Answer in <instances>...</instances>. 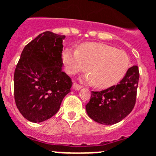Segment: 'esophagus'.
<instances>
[{"instance_id": "1", "label": "esophagus", "mask_w": 156, "mask_h": 156, "mask_svg": "<svg viewBox=\"0 0 156 156\" xmlns=\"http://www.w3.org/2000/svg\"><path fill=\"white\" fill-rule=\"evenodd\" d=\"M73 89L75 90H79L82 88V86L81 85H79L78 83H74L73 85Z\"/></svg>"}]
</instances>
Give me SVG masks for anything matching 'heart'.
<instances>
[{
    "instance_id": "obj_1",
    "label": "heart",
    "mask_w": 156,
    "mask_h": 156,
    "mask_svg": "<svg viewBox=\"0 0 156 156\" xmlns=\"http://www.w3.org/2000/svg\"><path fill=\"white\" fill-rule=\"evenodd\" d=\"M63 67L69 74L87 69L84 79L98 88L118 83L130 67V58L123 50L100 43H85L78 50L67 48L62 54Z\"/></svg>"
}]
</instances>
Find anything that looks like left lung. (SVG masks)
Segmentation results:
<instances>
[{
  "label": "left lung",
  "instance_id": "1",
  "mask_svg": "<svg viewBox=\"0 0 156 156\" xmlns=\"http://www.w3.org/2000/svg\"><path fill=\"white\" fill-rule=\"evenodd\" d=\"M139 77V69L134 65L117 85L100 92L93 91L86 105L90 118L102 125H113L124 119L136 104Z\"/></svg>",
  "mask_w": 156,
  "mask_h": 156
}]
</instances>
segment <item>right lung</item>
I'll list each match as a JSON object with an SVG mask.
<instances>
[{"label": "right lung", "mask_w": 156, "mask_h": 156, "mask_svg": "<svg viewBox=\"0 0 156 156\" xmlns=\"http://www.w3.org/2000/svg\"><path fill=\"white\" fill-rule=\"evenodd\" d=\"M65 36L45 31L23 49L14 73V97L22 116L41 122L57 113L72 79L63 72Z\"/></svg>", "instance_id": "add662e5"}]
</instances>
